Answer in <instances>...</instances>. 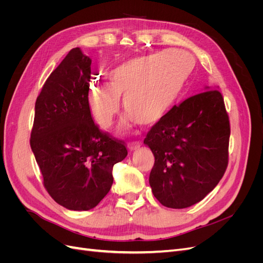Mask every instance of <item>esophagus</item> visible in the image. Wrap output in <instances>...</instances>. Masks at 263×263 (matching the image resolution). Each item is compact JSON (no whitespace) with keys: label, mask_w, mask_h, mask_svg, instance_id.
Masks as SVG:
<instances>
[{"label":"esophagus","mask_w":263,"mask_h":263,"mask_svg":"<svg viewBox=\"0 0 263 263\" xmlns=\"http://www.w3.org/2000/svg\"><path fill=\"white\" fill-rule=\"evenodd\" d=\"M139 147H140L139 142H130V144L128 145V150L129 151H135V150H138Z\"/></svg>","instance_id":"obj_1"}]
</instances>
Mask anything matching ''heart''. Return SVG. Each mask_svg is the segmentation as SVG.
I'll return each mask as SVG.
<instances>
[{
	"instance_id": "1",
	"label": "heart",
	"mask_w": 263,
	"mask_h": 263,
	"mask_svg": "<svg viewBox=\"0 0 263 263\" xmlns=\"http://www.w3.org/2000/svg\"><path fill=\"white\" fill-rule=\"evenodd\" d=\"M195 61L179 49L140 55L124 61L107 73V84L93 83L87 89V105L103 129L113 125L121 109L136 121L153 127L168 116L177 105L192 74Z\"/></svg>"
}]
</instances>
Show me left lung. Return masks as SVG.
<instances>
[{"instance_id":"8db88e82","label":"left lung","mask_w":263,"mask_h":263,"mask_svg":"<svg viewBox=\"0 0 263 263\" xmlns=\"http://www.w3.org/2000/svg\"><path fill=\"white\" fill-rule=\"evenodd\" d=\"M206 90L174 106L144 140L155 156L149 184L165 208L202 201L226 171L229 117L220 92Z\"/></svg>"}]
</instances>
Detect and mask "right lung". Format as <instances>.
<instances>
[{
    "label": "right lung",
    "instance_id": "right-lung-1",
    "mask_svg": "<svg viewBox=\"0 0 263 263\" xmlns=\"http://www.w3.org/2000/svg\"><path fill=\"white\" fill-rule=\"evenodd\" d=\"M91 62L78 47L69 51L38 95L30 134L47 192L71 211L94 209L112 187L114 164L127 156L124 142L93 122Z\"/></svg>",
    "mask_w": 263,
    "mask_h": 263
}]
</instances>
